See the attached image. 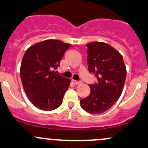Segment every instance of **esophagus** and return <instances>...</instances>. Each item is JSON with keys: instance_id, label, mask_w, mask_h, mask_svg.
<instances>
[{"instance_id": "obj_1", "label": "esophagus", "mask_w": 148, "mask_h": 148, "mask_svg": "<svg viewBox=\"0 0 148 148\" xmlns=\"http://www.w3.org/2000/svg\"><path fill=\"white\" fill-rule=\"evenodd\" d=\"M73 82H74V84H80L82 83V81H76V80H73Z\"/></svg>"}]
</instances>
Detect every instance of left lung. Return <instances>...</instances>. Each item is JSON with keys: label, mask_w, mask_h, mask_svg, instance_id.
<instances>
[{"label": "left lung", "mask_w": 148, "mask_h": 148, "mask_svg": "<svg viewBox=\"0 0 148 148\" xmlns=\"http://www.w3.org/2000/svg\"><path fill=\"white\" fill-rule=\"evenodd\" d=\"M86 45L89 71L95 74L97 83L90 84V94L81 99L80 106L90 114H102L112 107L121 96L127 69L121 54L111 45L102 42Z\"/></svg>", "instance_id": "1"}]
</instances>
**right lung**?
Wrapping results in <instances>:
<instances>
[{"instance_id":"right-lung-1","label":"right lung","mask_w":148,"mask_h":148,"mask_svg":"<svg viewBox=\"0 0 148 148\" xmlns=\"http://www.w3.org/2000/svg\"><path fill=\"white\" fill-rule=\"evenodd\" d=\"M71 46L58 40H46L26 51L20 77L27 97L38 108L52 110L62 103L71 80L56 74L55 70Z\"/></svg>"}]
</instances>
